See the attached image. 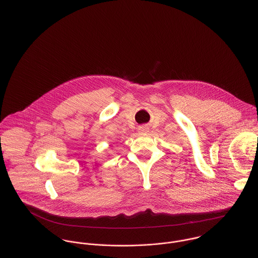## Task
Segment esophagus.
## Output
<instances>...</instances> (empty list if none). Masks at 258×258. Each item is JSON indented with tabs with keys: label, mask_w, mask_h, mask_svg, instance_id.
<instances>
[{
	"label": "esophagus",
	"mask_w": 258,
	"mask_h": 258,
	"mask_svg": "<svg viewBox=\"0 0 258 258\" xmlns=\"http://www.w3.org/2000/svg\"><path fill=\"white\" fill-rule=\"evenodd\" d=\"M139 131H140L141 134H147L149 132V127L148 126H141Z\"/></svg>",
	"instance_id": "obj_1"
}]
</instances>
